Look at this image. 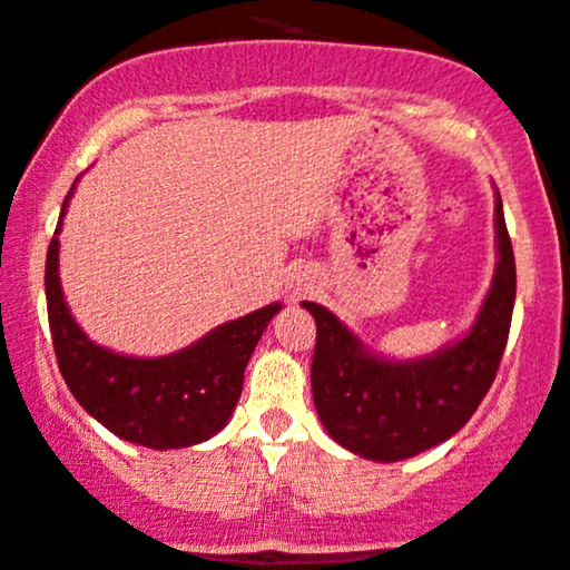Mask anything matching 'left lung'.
<instances>
[{
    "mask_svg": "<svg viewBox=\"0 0 570 570\" xmlns=\"http://www.w3.org/2000/svg\"><path fill=\"white\" fill-rule=\"evenodd\" d=\"M497 265L475 321L443 347L390 358L318 303L311 368L313 401L328 438L372 462H401L456 435L489 393L515 307V255L502 196H493Z\"/></svg>",
    "mask_w": 570,
    "mask_h": 570,
    "instance_id": "obj_1",
    "label": "left lung"
}]
</instances>
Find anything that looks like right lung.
Masks as SVG:
<instances>
[{
	"label": "right lung",
	"instance_id": "obj_1",
	"mask_svg": "<svg viewBox=\"0 0 570 570\" xmlns=\"http://www.w3.org/2000/svg\"><path fill=\"white\" fill-rule=\"evenodd\" d=\"M77 183L60 209L45 271L52 345L68 390L92 420L121 441L156 451L209 441L233 416L242 397L246 363L284 305L271 303L242 318L225 321L183 351L154 358L98 345L71 315L60 284L58 236Z\"/></svg>",
	"mask_w": 570,
	"mask_h": 570
}]
</instances>
